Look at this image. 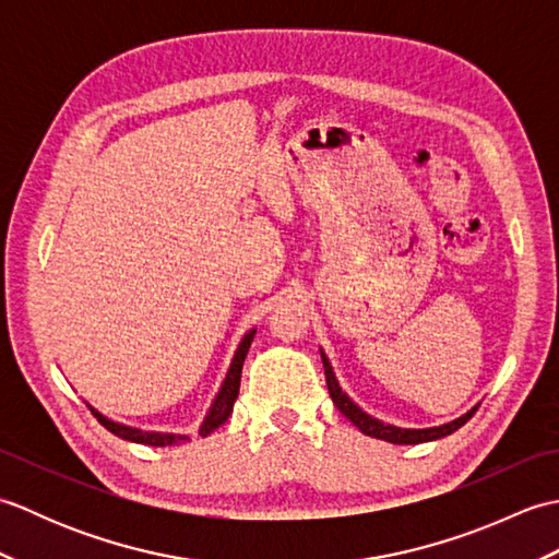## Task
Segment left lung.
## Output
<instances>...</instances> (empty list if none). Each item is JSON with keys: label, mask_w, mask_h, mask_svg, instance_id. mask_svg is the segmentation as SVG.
Returning a JSON list of instances; mask_svg holds the SVG:
<instances>
[{"label": "left lung", "mask_w": 559, "mask_h": 559, "mask_svg": "<svg viewBox=\"0 0 559 559\" xmlns=\"http://www.w3.org/2000/svg\"><path fill=\"white\" fill-rule=\"evenodd\" d=\"M319 353H322V360H324V374H326V386H329V394H331V401H334V406L346 415V418L358 427V430L367 437H374V439H384V442H391V444H420V442H432V439H439V437H447L451 432H456L461 425H466L473 413L478 411V406H473L471 411H466L461 415V418L451 420V423H444V425H437V427H423V430H415V427H399V425H391V423H384L374 418V415L365 413L358 403H355L346 391L341 389L338 379H336V372L334 367H331V360L326 358V353L319 348Z\"/></svg>", "instance_id": "8db88e82"}]
</instances>
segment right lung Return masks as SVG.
Returning a JSON list of instances; mask_svg holds the SVG:
<instances>
[{
    "mask_svg": "<svg viewBox=\"0 0 559 559\" xmlns=\"http://www.w3.org/2000/svg\"><path fill=\"white\" fill-rule=\"evenodd\" d=\"M257 329H249L247 334L242 336L240 346H237L228 372H225L223 384L218 389L216 399L211 401V408L204 415V423L199 427V435L201 437H209L213 430H218V427L230 418L233 406H235V399L240 394V377H242V365L247 358V350L252 346ZM91 413L96 415L98 423L105 427V430H110L112 435L127 439V442H136V444H148V447H170V444H180V442H189V435H180V432H156V430H141V427H132V425H124V423H117L108 415H103L98 408H93L88 403Z\"/></svg>",
    "mask_w": 559,
    "mask_h": 559,
    "instance_id": "obj_1",
    "label": "right lung"
}]
</instances>
